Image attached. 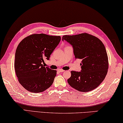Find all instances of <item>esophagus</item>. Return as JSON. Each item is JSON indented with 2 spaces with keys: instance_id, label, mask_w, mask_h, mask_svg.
<instances>
[{
  "instance_id": "esophagus-1",
  "label": "esophagus",
  "mask_w": 123,
  "mask_h": 123,
  "mask_svg": "<svg viewBox=\"0 0 123 123\" xmlns=\"http://www.w3.org/2000/svg\"><path fill=\"white\" fill-rule=\"evenodd\" d=\"M58 71H59V72H63L65 71L63 70H62V69H59Z\"/></svg>"
}]
</instances>
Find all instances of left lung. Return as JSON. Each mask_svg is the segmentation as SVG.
I'll list each match as a JSON object with an SVG mask.
<instances>
[{
  "instance_id": "1",
  "label": "left lung",
  "mask_w": 123,
  "mask_h": 123,
  "mask_svg": "<svg viewBox=\"0 0 123 123\" xmlns=\"http://www.w3.org/2000/svg\"><path fill=\"white\" fill-rule=\"evenodd\" d=\"M62 40L72 45L76 59L82 60L81 71L71 72L68 84L80 92H89L97 87L104 80L109 68L107 52L102 41L86 33L65 35Z\"/></svg>"
}]
</instances>
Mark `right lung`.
<instances>
[{
    "label": "right lung",
    "mask_w": 123,
    "mask_h": 123,
    "mask_svg": "<svg viewBox=\"0 0 123 123\" xmlns=\"http://www.w3.org/2000/svg\"><path fill=\"white\" fill-rule=\"evenodd\" d=\"M60 39V36L33 34L19 44L15 53V72L19 82L27 91L42 92L53 84L57 71L42 64L44 59L49 60Z\"/></svg>",
    "instance_id": "obj_1"
}]
</instances>
